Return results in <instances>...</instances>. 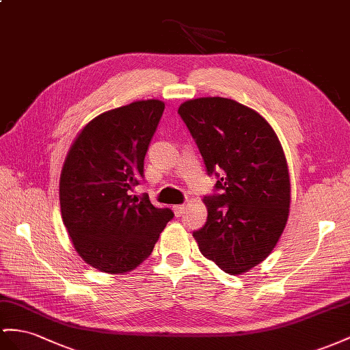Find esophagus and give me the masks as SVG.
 <instances>
[{"label": "esophagus", "mask_w": 350, "mask_h": 350, "mask_svg": "<svg viewBox=\"0 0 350 350\" xmlns=\"http://www.w3.org/2000/svg\"><path fill=\"white\" fill-rule=\"evenodd\" d=\"M185 210H186V205L185 204H177V205H173V211H174V214L177 217H180L182 214L185 213Z\"/></svg>", "instance_id": "esophagus-1"}]
</instances>
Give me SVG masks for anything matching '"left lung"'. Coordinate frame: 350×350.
<instances>
[{
    "label": "left lung",
    "instance_id": "1",
    "mask_svg": "<svg viewBox=\"0 0 350 350\" xmlns=\"http://www.w3.org/2000/svg\"><path fill=\"white\" fill-rule=\"evenodd\" d=\"M198 146L214 193L204 196L207 221L193 232L200 252L239 275L271 254L290 211L288 165L280 140L256 111L225 97H200L178 107Z\"/></svg>",
    "mask_w": 350,
    "mask_h": 350
}]
</instances>
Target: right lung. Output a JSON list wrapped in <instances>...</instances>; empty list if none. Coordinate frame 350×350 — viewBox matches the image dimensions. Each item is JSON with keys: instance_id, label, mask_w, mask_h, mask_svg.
Returning <instances> with one entry per match:
<instances>
[{"instance_id": "1", "label": "right lung", "mask_w": 350, "mask_h": 350, "mask_svg": "<svg viewBox=\"0 0 350 350\" xmlns=\"http://www.w3.org/2000/svg\"><path fill=\"white\" fill-rule=\"evenodd\" d=\"M165 105L140 100L96 116L78 134L60 174V210L83 260L106 273H125L152 253L170 208H157L133 187Z\"/></svg>"}]
</instances>
